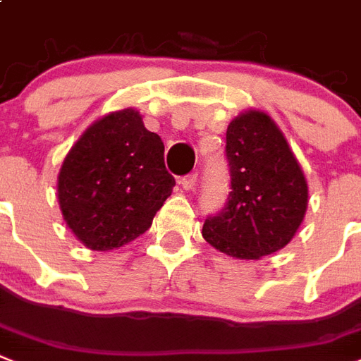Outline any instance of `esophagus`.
<instances>
[{"label": "esophagus", "mask_w": 361, "mask_h": 361, "mask_svg": "<svg viewBox=\"0 0 361 361\" xmlns=\"http://www.w3.org/2000/svg\"><path fill=\"white\" fill-rule=\"evenodd\" d=\"M181 187L185 190H192L196 187V174H187L181 178Z\"/></svg>", "instance_id": "34e87169"}]
</instances>
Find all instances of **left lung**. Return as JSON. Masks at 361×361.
Instances as JSON below:
<instances>
[{"mask_svg": "<svg viewBox=\"0 0 361 361\" xmlns=\"http://www.w3.org/2000/svg\"><path fill=\"white\" fill-rule=\"evenodd\" d=\"M230 195L202 235L237 259H259L291 241L307 207V183L274 120L245 111L226 131Z\"/></svg>", "mask_w": 361, "mask_h": 361, "instance_id": "left-lung-1", "label": "left lung"}]
</instances>
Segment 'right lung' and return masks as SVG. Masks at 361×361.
Wrapping results in <instances>:
<instances>
[{"instance_id":"obj_1","label":"right lung","mask_w":361,"mask_h":361,"mask_svg":"<svg viewBox=\"0 0 361 361\" xmlns=\"http://www.w3.org/2000/svg\"><path fill=\"white\" fill-rule=\"evenodd\" d=\"M163 155L161 137L131 107L96 120L79 137L59 172L57 196L85 247L113 250L152 226L176 185Z\"/></svg>"}]
</instances>
